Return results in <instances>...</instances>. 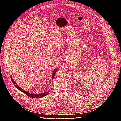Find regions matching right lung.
I'll use <instances>...</instances> for the list:
<instances>
[{
  "label": "right lung",
  "mask_w": 121,
  "mask_h": 121,
  "mask_svg": "<svg viewBox=\"0 0 121 121\" xmlns=\"http://www.w3.org/2000/svg\"><path fill=\"white\" fill-rule=\"evenodd\" d=\"M57 69H54V70L52 72V79L53 80V77L56 74V73L57 72ZM10 78H11V80H12V81L13 83V84H14V85L16 86V87L17 88L19 89L20 91H21V92H22L23 93H25V94H26L27 96H28L29 97H33V98H42L44 96H46L47 94L49 93V91H47V92H45V93H39V94H34V93H29L28 92H27V91H25L24 90L23 88H22L21 87H20L19 85H17V84L16 83V82L14 81L13 79L12 78V76H10Z\"/></svg>",
  "instance_id": "1"
}]
</instances>
